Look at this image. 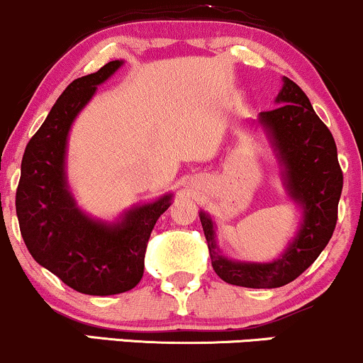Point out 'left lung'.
Returning <instances> with one entry per match:
<instances>
[{"label": "left lung", "instance_id": "8db88e82", "mask_svg": "<svg viewBox=\"0 0 363 363\" xmlns=\"http://www.w3.org/2000/svg\"><path fill=\"white\" fill-rule=\"evenodd\" d=\"M277 102L281 106L261 112L259 124L269 133L285 165L286 189L303 210L301 230L294 242L273 262L230 261L218 252L210 216L199 215L215 273L230 285L247 289L286 285L318 259L335 232L343 189L335 138L312 109L303 90L285 77Z\"/></svg>", "mask_w": 363, "mask_h": 363}]
</instances>
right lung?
<instances>
[{
  "label": "right lung",
  "instance_id": "1",
  "mask_svg": "<svg viewBox=\"0 0 363 363\" xmlns=\"http://www.w3.org/2000/svg\"><path fill=\"white\" fill-rule=\"evenodd\" d=\"M121 65L107 62L66 86L27 143L16 187V216L28 252L62 283L86 295L123 294L138 285L150 234L170 206L167 194L106 225L83 215L66 186L65 153L72 123L97 85Z\"/></svg>",
  "mask_w": 363,
  "mask_h": 363
}]
</instances>
